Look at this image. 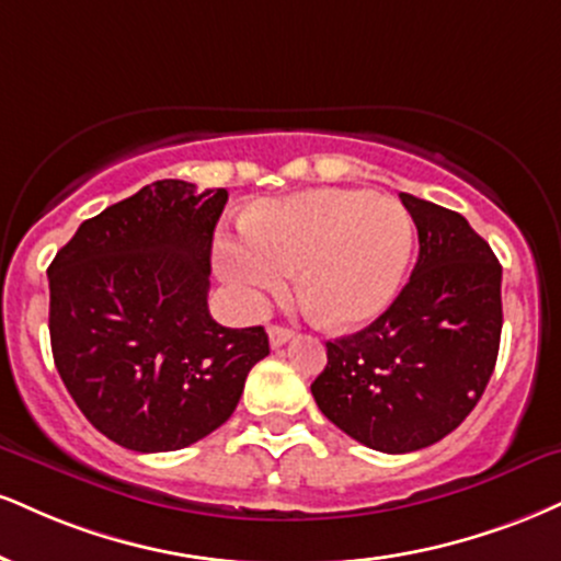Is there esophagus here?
Wrapping results in <instances>:
<instances>
[{"label": "esophagus", "instance_id": "esophagus-1", "mask_svg": "<svg viewBox=\"0 0 561 561\" xmlns=\"http://www.w3.org/2000/svg\"><path fill=\"white\" fill-rule=\"evenodd\" d=\"M295 336V332L293 329H287V327H268V342H272V347H282V345H287L289 340H293Z\"/></svg>", "mask_w": 561, "mask_h": 561}]
</instances>
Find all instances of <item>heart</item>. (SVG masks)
Masks as SVG:
<instances>
[{
	"mask_svg": "<svg viewBox=\"0 0 561 561\" xmlns=\"http://www.w3.org/2000/svg\"><path fill=\"white\" fill-rule=\"evenodd\" d=\"M248 240H225L219 272L251 308L279 295L287 274L302 310L329 329L360 327L394 298L413 219L400 201L347 187H319L248 211Z\"/></svg>",
	"mask_w": 561,
	"mask_h": 561,
	"instance_id": "b5f03b06",
	"label": "heart"
}]
</instances>
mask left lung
Here are the masks:
<instances>
[{
    "label": "left lung",
    "instance_id": "1",
    "mask_svg": "<svg viewBox=\"0 0 561 561\" xmlns=\"http://www.w3.org/2000/svg\"><path fill=\"white\" fill-rule=\"evenodd\" d=\"M417 261L370 327L327 342L310 383L319 410L355 442L404 455L442 442L481 400L502 336V266L462 214L400 193Z\"/></svg>",
    "mask_w": 561,
    "mask_h": 561
}]
</instances>
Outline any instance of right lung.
I'll use <instances>...</instances> for the list:
<instances>
[{
	"mask_svg": "<svg viewBox=\"0 0 561 561\" xmlns=\"http://www.w3.org/2000/svg\"><path fill=\"white\" fill-rule=\"evenodd\" d=\"M225 187L157 180L85 219L49 266L54 366L93 428L133 451L191 447L238 408L263 327L208 313Z\"/></svg>",
	"mask_w": 561,
	"mask_h": 561,
	"instance_id": "add662e5",
	"label": "right lung"
}]
</instances>
